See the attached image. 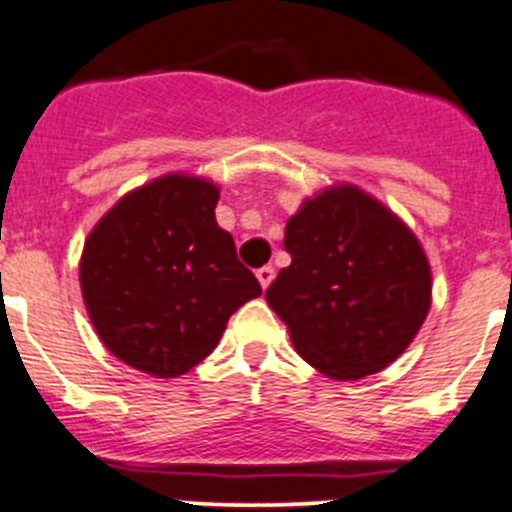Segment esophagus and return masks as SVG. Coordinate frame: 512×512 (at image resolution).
Returning a JSON list of instances; mask_svg holds the SVG:
<instances>
[{
    "instance_id": "1",
    "label": "esophagus",
    "mask_w": 512,
    "mask_h": 512,
    "mask_svg": "<svg viewBox=\"0 0 512 512\" xmlns=\"http://www.w3.org/2000/svg\"><path fill=\"white\" fill-rule=\"evenodd\" d=\"M257 280H260V285L265 290L270 288V283H272V280H275V267H272V265L260 267V270H257Z\"/></svg>"
}]
</instances>
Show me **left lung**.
Returning a JSON list of instances; mask_svg holds the SVG:
<instances>
[{
	"label": "left lung",
	"instance_id": "8db88e82",
	"mask_svg": "<svg viewBox=\"0 0 512 512\" xmlns=\"http://www.w3.org/2000/svg\"><path fill=\"white\" fill-rule=\"evenodd\" d=\"M293 262L265 300L295 351L331 379L386 369L422 328L432 272L412 229L353 184L305 199L285 227Z\"/></svg>",
	"mask_w": 512,
	"mask_h": 512
}]
</instances>
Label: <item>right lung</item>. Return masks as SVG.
<instances>
[{
	"label": "right lung",
	"instance_id": "right-lung-1",
	"mask_svg": "<svg viewBox=\"0 0 512 512\" xmlns=\"http://www.w3.org/2000/svg\"><path fill=\"white\" fill-rule=\"evenodd\" d=\"M219 189L166 174L128 191L88 234L80 288L95 333L123 364L181 376L217 348L229 315L262 293L214 217Z\"/></svg>",
	"mask_w": 512,
	"mask_h": 512
}]
</instances>
